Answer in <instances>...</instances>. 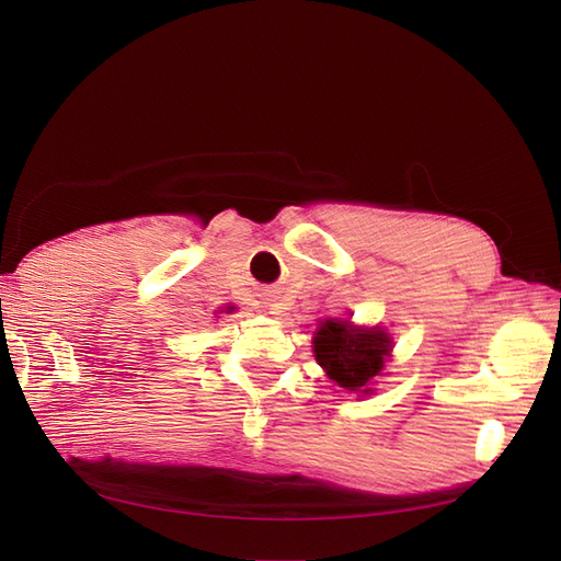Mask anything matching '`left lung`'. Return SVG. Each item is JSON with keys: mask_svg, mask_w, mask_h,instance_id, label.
I'll use <instances>...</instances> for the list:
<instances>
[{"mask_svg": "<svg viewBox=\"0 0 561 561\" xmlns=\"http://www.w3.org/2000/svg\"><path fill=\"white\" fill-rule=\"evenodd\" d=\"M316 360L348 393H369V381L383 369L390 339L381 330H358L348 320H328L313 339Z\"/></svg>", "mask_w": 561, "mask_h": 561, "instance_id": "8db88e82", "label": "left lung"}]
</instances>
